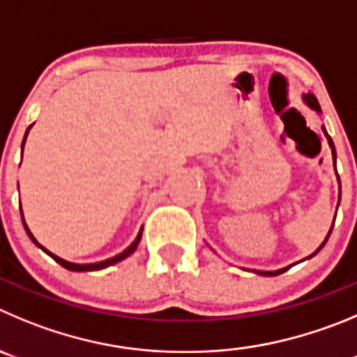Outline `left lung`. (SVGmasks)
Returning <instances> with one entry per match:
<instances>
[{"label": "left lung", "mask_w": 357, "mask_h": 357, "mask_svg": "<svg viewBox=\"0 0 357 357\" xmlns=\"http://www.w3.org/2000/svg\"><path fill=\"white\" fill-rule=\"evenodd\" d=\"M305 100H306V103H308L310 107H312V109H315V111H319V112H321V105H319L317 98H315L314 95H306V96H305ZM324 133H326V130H324ZM326 135H328V133H326ZM328 141H329V146H331V151H333V160H336V151H335V146H333V141H331V137H329V135H328ZM335 169H336V167H335ZM336 176H338V174H336ZM338 181H340V178H338ZM331 231H333V227L329 229V234H328V238H326V241H328V239H329V236H331ZM326 241L322 243L321 246H319V250H321L322 246L326 245ZM319 250H317V252H319ZM317 252H315V254H317ZM315 254H312V255H310V257H314ZM287 269H289V268H285V269H278V271H257V273H259V275H266V276H275V275H280V273L287 271Z\"/></svg>", "instance_id": "1"}]
</instances>
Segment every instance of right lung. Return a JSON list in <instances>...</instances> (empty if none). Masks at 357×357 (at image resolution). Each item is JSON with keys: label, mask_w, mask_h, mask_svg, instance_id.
Masks as SVG:
<instances>
[{"label": "right lung", "mask_w": 357, "mask_h": 357, "mask_svg": "<svg viewBox=\"0 0 357 357\" xmlns=\"http://www.w3.org/2000/svg\"><path fill=\"white\" fill-rule=\"evenodd\" d=\"M29 128H31V126H29ZM29 128H28V130H29ZM26 135H28V132H26ZM26 135H24V141H22V148H24ZM21 216H22V211H21ZM22 222H24V220H22ZM24 227H26V232H28V236H29V238H31V241L35 243V245H38V241H36V239L33 238V234H31V232H29L28 225L24 224ZM141 236H142V229H141V232H139V236H137V238H135V241H133L132 245L128 246V248H126V250H123L121 254H118V255H116V257H112V259H107V261L95 262V264H73V262L63 261V259H61V257H58V255L51 254V252H49V250H45V248H43L42 245H38V246H40V248L43 250V252H45V254H49V255H51V257L54 259V261L58 262V264H61L63 268L70 269V271H96V269H103V268H107V266H112V264H116V262L123 261V259H126V257H128V255H132L133 252H135V248H137L139 241H141Z\"/></svg>", "instance_id": "obj_1"}]
</instances>
